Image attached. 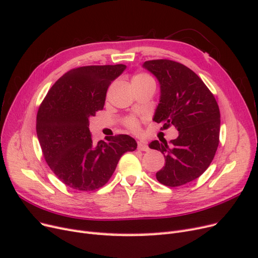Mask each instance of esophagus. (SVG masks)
I'll return each mask as SVG.
<instances>
[{"label": "esophagus", "instance_id": "obj_1", "mask_svg": "<svg viewBox=\"0 0 258 258\" xmlns=\"http://www.w3.org/2000/svg\"><path fill=\"white\" fill-rule=\"evenodd\" d=\"M138 148H139L140 151H142V152H147L148 150H150V148H148V146L144 142H142V141L138 142Z\"/></svg>", "mask_w": 258, "mask_h": 258}]
</instances>
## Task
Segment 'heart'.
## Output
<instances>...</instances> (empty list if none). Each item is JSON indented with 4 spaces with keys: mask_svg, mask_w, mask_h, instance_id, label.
<instances>
[{
    "mask_svg": "<svg viewBox=\"0 0 258 258\" xmlns=\"http://www.w3.org/2000/svg\"><path fill=\"white\" fill-rule=\"evenodd\" d=\"M150 81H153L152 77L150 75H147L145 73H140V74H137L135 75L134 77H132V83H138V82H150ZM154 82V81H153ZM126 126L131 129V130H135L137 131L139 129V122L137 119L135 118H128L126 120Z\"/></svg>",
    "mask_w": 258,
    "mask_h": 258,
    "instance_id": "1",
    "label": "heart"
}]
</instances>
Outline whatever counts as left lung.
<instances>
[{
    "instance_id": "obj_1",
    "label": "left lung",
    "mask_w": 258,
    "mask_h": 258,
    "mask_svg": "<svg viewBox=\"0 0 258 258\" xmlns=\"http://www.w3.org/2000/svg\"><path fill=\"white\" fill-rule=\"evenodd\" d=\"M143 68L156 76L160 100L153 120L161 130L174 126L178 137L167 143L155 140L153 150L165 156V167L156 173L158 182L177 187L199 177L212 162L220 142L221 114L213 93L189 68L159 59L145 61Z\"/></svg>"
}]
</instances>
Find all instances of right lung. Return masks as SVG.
<instances>
[{
    "instance_id": "add662e5",
    "label": "right lung",
    "mask_w": 258,
    "mask_h": 258,
    "mask_svg": "<svg viewBox=\"0 0 258 258\" xmlns=\"http://www.w3.org/2000/svg\"><path fill=\"white\" fill-rule=\"evenodd\" d=\"M124 64L70 70L52 85L38 107L36 134L44 158L62 183L73 189L95 190L107 183L121 156L137 142L127 135L93 143L89 118L104 106L111 83Z\"/></svg>"
}]
</instances>
